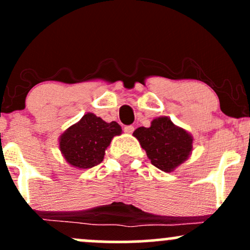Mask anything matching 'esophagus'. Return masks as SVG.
<instances>
[{"instance_id": "esophagus-1", "label": "esophagus", "mask_w": 250, "mask_h": 250, "mask_svg": "<svg viewBox=\"0 0 250 250\" xmlns=\"http://www.w3.org/2000/svg\"><path fill=\"white\" fill-rule=\"evenodd\" d=\"M134 127L133 125H125V128H123V130H125V134H131L134 131Z\"/></svg>"}]
</instances>
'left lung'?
Listing matches in <instances>:
<instances>
[{
  "mask_svg": "<svg viewBox=\"0 0 250 250\" xmlns=\"http://www.w3.org/2000/svg\"><path fill=\"white\" fill-rule=\"evenodd\" d=\"M133 135L146 150L151 165L167 173L182 165L193 150V136L175 125L167 116L154 119L150 127L137 128Z\"/></svg>",
  "mask_w": 250,
  "mask_h": 250,
  "instance_id": "8db88e82",
  "label": "left lung"
}]
</instances>
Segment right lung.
Listing matches in <instances>:
<instances>
[{
    "instance_id": "add662e5",
    "label": "right lung",
    "mask_w": 250,
    "mask_h": 250,
    "mask_svg": "<svg viewBox=\"0 0 250 250\" xmlns=\"http://www.w3.org/2000/svg\"><path fill=\"white\" fill-rule=\"evenodd\" d=\"M121 133L117 122L107 123L95 114L87 113L60 136V150L70 166L88 169L102 162L113 137Z\"/></svg>"
}]
</instances>
